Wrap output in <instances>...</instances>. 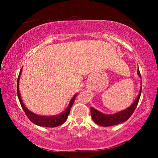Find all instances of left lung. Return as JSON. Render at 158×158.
Masks as SVG:
<instances>
[{
	"label": "left lung",
	"mask_w": 158,
	"mask_h": 158,
	"mask_svg": "<svg viewBox=\"0 0 158 158\" xmlns=\"http://www.w3.org/2000/svg\"><path fill=\"white\" fill-rule=\"evenodd\" d=\"M137 74L141 77V74H140L139 70H137ZM141 92L142 88L140 89L139 94L138 95L137 99L132 103V105L130 106L129 108H127V109L124 110V111L118 112L116 114H111V115H109V114H104L101 113L100 111H97L96 109L91 107L90 108V114H91V116L94 122L96 124L102 127H111L126 122L132 115L134 111H135L136 107H137L138 103H139Z\"/></svg>",
	"instance_id": "8db88e82"
}]
</instances>
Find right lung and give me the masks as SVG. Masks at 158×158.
<instances>
[{"label": "right lung", "instance_id": "right-lung-1", "mask_svg": "<svg viewBox=\"0 0 158 158\" xmlns=\"http://www.w3.org/2000/svg\"><path fill=\"white\" fill-rule=\"evenodd\" d=\"M21 71H22V68L21 69L20 73H19L18 77V80H17V95H18V98L21 107H22L23 110L24 111L26 115H27V117L29 118V119L31 121L32 123L38 125V126L44 127H56L63 124V123L67 120V118H68V116L69 115V114H70L71 107H72L73 103H74L75 98V97H76L77 94H75L74 96L73 97L72 99H71L70 102L69 103L68 108L65 109V111H63L60 114H58V115L47 116H40L37 115V114H35L34 113H32L31 111L28 110L27 108L25 107V106L23 105V101L21 98V95L19 94V77H20Z\"/></svg>", "mask_w": 158, "mask_h": 158}]
</instances>
